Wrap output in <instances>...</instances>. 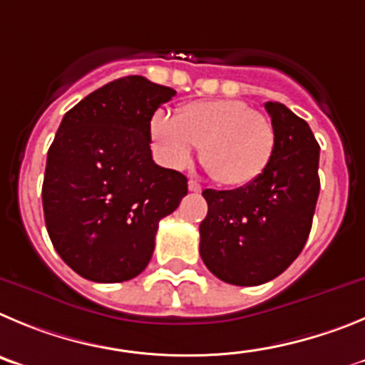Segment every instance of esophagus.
Returning <instances> with one entry per match:
<instances>
[{
	"instance_id": "esophagus-1",
	"label": "esophagus",
	"mask_w": 365,
	"mask_h": 365,
	"mask_svg": "<svg viewBox=\"0 0 365 365\" xmlns=\"http://www.w3.org/2000/svg\"><path fill=\"white\" fill-rule=\"evenodd\" d=\"M189 190H190V192H200V190H202V185H200L198 182H195V180H190Z\"/></svg>"
}]
</instances>
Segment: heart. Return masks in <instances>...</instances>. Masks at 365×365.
I'll use <instances>...</instances> for the list:
<instances>
[{
	"label": "heart",
	"instance_id": "heart-1",
	"mask_svg": "<svg viewBox=\"0 0 365 365\" xmlns=\"http://www.w3.org/2000/svg\"><path fill=\"white\" fill-rule=\"evenodd\" d=\"M150 140L165 165L183 169L196 147L209 175L225 187H247L269 167L277 133L265 114L240 100L189 101L175 118L156 110L149 121Z\"/></svg>",
	"mask_w": 365,
	"mask_h": 365
}]
</instances>
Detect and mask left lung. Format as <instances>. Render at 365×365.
Here are the masks:
<instances>
[{"label": "left lung", "mask_w": 365, "mask_h": 365, "mask_svg": "<svg viewBox=\"0 0 365 365\" xmlns=\"http://www.w3.org/2000/svg\"><path fill=\"white\" fill-rule=\"evenodd\" d=\"M265 110L277 133L264 175L247 187L203 190L209 211L200 223V256L232 285H260L297 260L313 225L320 192V145L307 121L278 103Z\"/></svg>", "instance_id": "left-lung-1"}]
</instances>
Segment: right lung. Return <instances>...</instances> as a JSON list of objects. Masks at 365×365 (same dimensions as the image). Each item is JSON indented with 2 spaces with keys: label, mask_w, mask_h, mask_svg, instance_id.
<instances>
[{
  "label": "right lung",
  "mask_w": 365,
  "mask_h": 365,
  "mask_svg": "<svg viewBox=\"0 0 365 365\" xmlns=\"http://www.w3.org/2000/svg\"><path fill=\"white\" fill-rule=\"evenodd\" d=\"M175 94L143 76L120 78L61 120L41 189L45 225L61 260L87 280L138 277L160 220L187 195L185 176L150 153V118Z\"/></svg>",
  "instance_id": "add662e5"
}]
</instances>
